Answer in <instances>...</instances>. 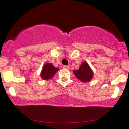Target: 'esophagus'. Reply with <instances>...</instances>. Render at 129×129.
<instances>
[{
  "mask_svg": "<svg viewBox=\"0 0 129 129\" xmlns=\"http://www.w3.org/2000/svg\"><path fill=\"white\" fill-rule=\"evenodd\" d=\"M63 69H67V70H69L70 69V67L69 66H64L63 67Z\"/></svg>",
  "mask_w": 129,
  "mask_h": 129,
  "instance_id": "1",
  "label": "esophagus"
}]
</instances>
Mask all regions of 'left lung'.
<instances>
[{"label": "left lung", "instance_id": "1", "mask_svg": "<svg viewBox=\"0 0 129 129\" xmlns=\"http://www.w3.org/2000/svg\"><path fill=\"white\" fill-rule=\"evenodd\" d=\"M73 73L78 79L83 82H90L93 77V70L86 62H83L79 69L73 70Z\"/></svg>", "mask_w": 129, "mask_h": 129}]
</instances>
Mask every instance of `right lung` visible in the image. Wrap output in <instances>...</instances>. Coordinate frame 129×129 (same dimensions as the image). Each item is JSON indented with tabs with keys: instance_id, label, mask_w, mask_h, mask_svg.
Wrapping results in <instances>:
<instances>
[{
	"instance_id": "add662e5",
	"label": "right lung",
	"mask_w": 129,
	"mask_h": 129,
	"mask_svg": "<svg viewBox=\"0 0 129 129\" xmlns=\"http://www.w3.org/2000/svg\"><path fill=\"white\" fill-rule=\"evenodd\" d=\"M58 70V68L53 66L51 63H46L43 66L40 75L44 80H48L53 78Z\"/></svg>"
}]
</instances>
